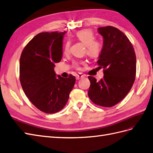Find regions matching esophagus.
<instances>
[{
	"mask_svg": "<svg viewBox=\"0 0 153 153\" xmlns=\"http://www.w3.org/2000/svg\"><path fill=\"white\" fill-rule=\"evenodd\" d=\"M83 77H84V76L82 74L79 73V74H77V75H76V79L77 80H79V79H81V78H83Z\"/></svg>",
	"mask_w": 153,
	"mask_h": 153,
	"instance_id": "obj_1",
	"label": "esophagus"
}]
</instances>
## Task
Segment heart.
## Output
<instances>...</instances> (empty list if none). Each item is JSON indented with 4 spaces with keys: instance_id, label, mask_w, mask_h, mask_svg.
Here are the masks:
<instances>
[{
    "instance_id": "obj_1",
    "label": "heart",
    "mask_w": 153,
    "mask_h": 153,
    "mask_svg": "<svg viewBox=\"0 0 153 153\" xmlns=\"http://www.w3.org/2000/svg\"><path fill=\"white\" fill-rule=\"evenodd\" d=\"M75 37L76 39L85 45V52L87 56L91 58H96L98 57L102 50L103 45L98 40H95L94 34L90 30H81L76 32ZM70 42L67 41L65 45L64 51L68 53L70 50ZM79 62H74V66L79 68Z\"/></svg>"
}]
</instances>
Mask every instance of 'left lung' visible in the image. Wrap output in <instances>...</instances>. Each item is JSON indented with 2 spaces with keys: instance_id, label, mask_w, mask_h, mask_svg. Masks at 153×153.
I'll return each instance as SVG.
<instances>
[{
  "instance_id": "8db88e82",
  "label": "left lung",
  "mask_w": 153,
  "mask_h": 153,
  "mask_svg": "<svg viewBox=\"0 0 153 153\" xmlns=\"http://www.w3.org/2000/svg\"><path fill=\"white\" fill-rule=\"evenodd\" d=\"M97 30L103 37V46L97 63L99 68H103L104 76L99 81L88 76V95L94 103L111 107L126 96L134 84L136 54L129 39L120 30L113 26Z\"/></svg>"
}]
</instances>
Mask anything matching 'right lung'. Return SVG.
<instances>
[{
  "mask_svg": "<svg viewBox=\"0 0 153 153\" xmlns=\"http://www.w3.org/2000/svg\"><path fill=\"white\" fill-rule=\"evenodd\" d=\"M64 32H42L25 47L20 58L19 79L26 96L41 111L47 114L64 108L76 82L72 74L56 77L53 68L62 56Z\"/></svg>",
  "mask_w": 153,
  "mask_h": 153,
  "instance_id": "right-lung-1",
  "label": "right lung"
}]
</instances>
